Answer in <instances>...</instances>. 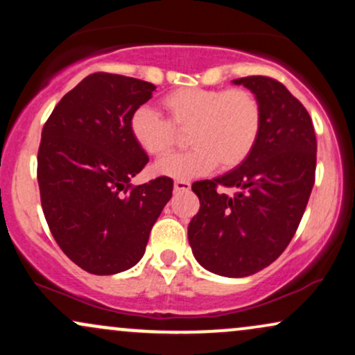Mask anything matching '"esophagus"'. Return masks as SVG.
Masks as SVG:
<instances>
[{
	"mask_svg": "<svg viewBox=\"0 0 355 355\" xmlns=\"http://www.w3.org/2000/svg\"><path fill=\"white\" fill-rule=\"evenodd\" d=\"M173 190L175 191H187L190 190V183L185 180H175L173 182Z\"/></svg>",
	"mask_w": 355,
	"mask_h": 355,
	"instance_id": "34e87169",
	"label": "esophagus"
}]
</instances>
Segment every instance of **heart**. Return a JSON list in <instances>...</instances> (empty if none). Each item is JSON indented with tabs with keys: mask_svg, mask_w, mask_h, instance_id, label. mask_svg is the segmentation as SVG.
I'll list each match as a JSON object with an SVG mask.
<instances>
[{
	"mask_svg": "<svg viewBox=\"0 0 355 355\" xmlns=\"http://www.w3.org/2000/svg\"><path fill=\"white\" fill-rule=\"evenodd\" d=\"M168 121L141 105L130 115V133L141 152L164 157L175 144V130H189V152L155 164L162 177L190 180L215 166L230 170L250 155L262 126L260 101L245 88H178L162 98Z\"/></svg>",
	"mask_w": 355,
	"mask_h": 355,
	"instance_id": "heart-1",
	"label": "heart"
}]
</instances>
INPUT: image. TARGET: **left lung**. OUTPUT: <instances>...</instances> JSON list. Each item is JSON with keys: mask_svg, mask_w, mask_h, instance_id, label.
I'll list each match as a JSON object with an SVG mask.
<instances>
[{"mask_svg": "<svg viewBox=\"0 0 355 355\" xmlns=\"http://www.w3.org/2000/svg\"><path fill=\"white\" fill-rule=\"evenodd\" d=\"M232 83L259 98L262 126L237 168L191 185L200 210L189 223V242L203 268L237 279L270 266L294 237L315 180L317 141L307 110L282 83L267 76Z\"/></svg>", "mask_w": 355, "mask_h": 355, "instance_id": "obj_1", "label": "left lung"}]
</instances>
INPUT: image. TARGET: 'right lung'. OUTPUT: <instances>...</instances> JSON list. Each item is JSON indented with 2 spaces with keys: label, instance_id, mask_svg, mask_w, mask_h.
I'll use <instances>...</instances> for the list:
<instances>
[{
  "label": "right lung",
  "instance_id": "1",
  "mask_svg": "<svg viewBox=\"0 0 355 355\" xmlns=\"http://www.w3.org/2000/svg\"><path fill=\"white\" fill-rule=\"evenodd\" d=\"M155 88L93 73L60 100L43 126L38 185L44 218L61 250L89 274L113 275L137 266L172 197L166 177L130 189L148 164L130 133V115Z\"/></svg>",
  "mask_w": 355,
  "mask_h": 355
}]
</instances>
